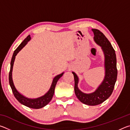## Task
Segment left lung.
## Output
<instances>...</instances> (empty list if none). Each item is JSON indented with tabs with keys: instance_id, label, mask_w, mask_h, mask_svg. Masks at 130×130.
I'll return each mask as SVG.
<instances>
[{
	"instance_id": "left-lung-1",
	"label": "left lung",
	"mask_w": 130,
	"mask_h": 130,
	"mask_svg": "<svg viewBox=\"0 0 130 130\" xmlns=\"http://www.w3.org/2000/svg\"><path fill=\"white\" fill-rule=\"evenodd\" d=\"M94 34V39L96 42L102 46L105 56V78L96 91L92 93L85 94L78 89L77 84L78 77L72 72L74 78V92L81 102L89 105L100 104L106 100L111 95L113 91L117 79L118 70L116 68V57L115 50L111 43L98 29H92Z\"/></svg>"
}]
</instances>
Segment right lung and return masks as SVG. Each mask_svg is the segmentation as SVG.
Instances as JSON below:
<instances>
[{
  "mask_svg": "<svg viewBox=\"0 0 130 130\" xmlns=\"http://www.w3.org/2000/svg\"><path fill=\"white\" fill-rule=\"evenodd\" d=\"M30 39L31 37L29 35V36H28L25 39H24V41L20 44V45L15 49L14 52V54H13L11 58V67L10 70L9 72V84L11 88L12 93L14 94L15 98L17 99V100L18 101L19 103L24 105H25L26 107L31 108L39 109L45 107V105H46L48 103L51 101L53 96L55 87H56L57 81H58L59 78H60L61 77H62L63 73L59 74V75L57 76L56 77H55L53 79V81L52 86L50 87L49 91H48L45 95L41 97V98L35 99H31L25 98V97L22 95V94H21L17 91V90L14 87V83H13L12 79V70L13 65H14L15 56H17L18 53L26 45V43H27V42L30 41Z\"/></svg>",
  "mask_w": 130,
  "mask_h": 130,
  "instance_id": "right-lung-1",
  "label": "right lung"
}]
</instances>
